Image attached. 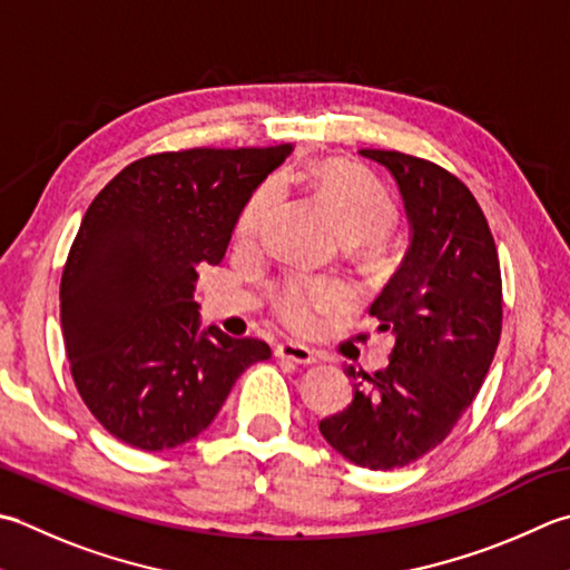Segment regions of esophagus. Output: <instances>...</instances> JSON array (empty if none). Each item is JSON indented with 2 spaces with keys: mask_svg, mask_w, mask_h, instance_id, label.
I'll return each instance as SVG.
<instances>
[{
  "mask_svg": "<svg viewBox=\"0 0 570 570\" xmlns=\"http://www.w3.org/2000/svg\"><path fill=\"white\" fill-rule=\"evenodd\" d=\"M276 358L296 363V365H314L316 353L306 348V345H298V343H278L276 345Z\"/></svg>",
  "mask_w": 570,
  "mask_h": 570,
  "instance_id": "34e87169",
  "label": "esophagus"
}]
</instances>
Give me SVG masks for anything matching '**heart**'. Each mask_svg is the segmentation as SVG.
<instances>
[{"mask_svg": "<svg viewBox=\"0 0 570 570\" xmlns=\"http://www.w3.org/2000/svg\"><path fill=\"white\" fill-rule=\"evenodd\" d=\"M311 187H314L321 205L336 222L338 232L345 239H373L381 237L395 225L397 209L393 197L385 187L361 165L345 160H323L311 173ZM278 197V185L264 183L247 207L242 209L234 227V237L242 244H249L264 227L266 217ZM348 304V292L331 278H288L274 294V314L288 331L308 336L318 331L328 314Z\"/></svg>", "mask_w": 570, "mask_h": 570, "instance_id": "heart-1", "label": "heart"}]
</instances>
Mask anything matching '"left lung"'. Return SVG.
Returning a JSON list of instances; mask_svg holds the SVG:
<instances>
[{"label":"left lung","mask_w":570,"mask_h":570,"mask_svg":"<svg viewBox=\"0 0 570 570\" xmlns=\"http://www.w3.org/2000/svg\"><path fill=\"white\" fill-rule=\"evenodd\" d=\"M361 155L393 175L410 225L403 262L371 306L395 348L373 375L345 367L353 403L318 430L348 462L397 470L438 448L482 387L501 336V272L462 180L397 150Z\"/></svg>","instance_id":"8db88e82"}]
</instances>
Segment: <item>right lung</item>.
<instances>
[{"label":"right lung","instance_id":"obj_1","mask_svg":"<svg viewBox=\"0 0 570 570\" xmlns=\"http://www.w3.org/2000/svg\"><path fill=\"white\" fill-rule=\"evenodd\" d=\"M292 153L193 148L130 163L83 215L61 276L73 383L114 438L173 450L209 428L272 348L199 328L197 266L219 264L254 189Z\"/></svg>","mask_w":570,"mask_h":570}]
</instances>
